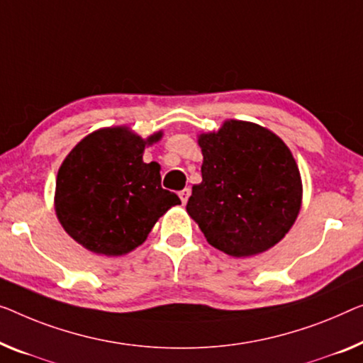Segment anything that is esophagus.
Masks as SVG:
<instances>
[{
    "instance_id": "34e87169",
    "label": "esophagus",
    "mask_w": 363,
    "mask_h": 363,
    "mask_svg": "<svg viewBox=\"0 0 363 363\" xmlns=\"http://www.w3.org/2000/svg\"><path fill=\"white\" fill-rule=\"evenodd\" d=\"M189 196H191V189L189 187H186V189H182V191L179 192V197H181V202L186 205L187 203V200H189Z\"/></svg>"
}]
</instances>
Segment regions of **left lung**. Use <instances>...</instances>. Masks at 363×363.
<instances>
[{"mask_svg":"<svg viewBox=\"0 0 363 363\" xmlns=\"http://www.w3.org/2000/svg\"><path fill=\"white\" fill-rule=\"evenodd\" d=\"M199 145L202 182L192 187L189 215L230 256L267 251L300 212L301 179L290 150L270 130L241 121L200 135Z\"/></svg>","mask_w":363,"mask_h":363,"instance_id":"1","label":"left lung"}]
</instances>
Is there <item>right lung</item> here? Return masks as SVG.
<instances>
[{"label":"right lung","mask_w":363,"mask_h":363,"mask_svg":"<svg viewBox=\"0 0 363 363\" xmlns=\"http://www.w3.org/2000/svg\"><path fill=\"white\" fill-rule=\"evenodd\" d=\"M143 140L128 128H104L81 140L57 176L55 210L65 231L86 250L127 254L147 240L156 221L181 200L161 187L160 164L143 163Z\"/></svg>","instance_id":"right-lung-1"}]
</instances>
